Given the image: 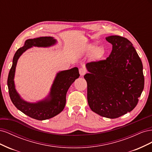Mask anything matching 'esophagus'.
Segmentation results:
<instances>
[{"label":"esophagus","instance_id":"esophagus-1","mask_svg":"<svg viewBox=\"0 0 152 152\" xmlns=\"http://www.w3.org/2000/svg\"><path fill=\"white\" fill-rule=\"evenodd\" d=\"M86 72H87V71H86V70L84 68H80L79 69V73H80V76L84 75L86 73Z\"/></svg>","mask_w":152,"mask_h":152}]
</instances>
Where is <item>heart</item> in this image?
<instances>
[{"label":"heart","mask_w":152,"mask_h":152,"mask_svg":"<svg viewBox=\"0 0 152 152\" xmlns=\"http://www.w3.org/2000/svg\"><path fill=\"white\" fill-rule=\"evenodd\" d=\"M104 54V50H103V49L101 48H98L95 50L94 52V55L96 58H100L102 57V56H103Z\"/></svg>","instance_id":"b5f03b06"}]
</instances>
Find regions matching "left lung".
<instances>
[{
	"label": "left lung",
	"instance_id": "8db88e82",
	"mask_svg": "<svg viewBox=\"0 0 152 152\" xmlns=\"http://www.w3.org/2000/svg\"><path fill=\"white\" fill-rule=\"evenodd\" d=\"M112 50L105 60L86 64L87 102L100 116L115 118L135 108L144 89L142 64L132 44L118 35L106 37Z\"/></svg>",
	"mask_w": 152,
	"mask_h": 152
}]
</instances>
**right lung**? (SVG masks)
<instances>
[{"label":"right lung","instance_id":"add662e5","mask_svg":"<svg viewBox=\"0 0 152 152\" xmlns=\"http://www.w3.org/2000/svg\"><path fill=\"white\" fill-rule=\"evenodd\" d=\"M57 42V40L53 37H42L25 40L23 46L18 49L15 54L9 73L7 86L12 103L21 112L36 120H47L63 111L65 107L66 95L69 87L80 76L79 68L74 67L58 72L46 97L36 102H29L23 99L16 89L15 77L17 63L26 50L33 47L50 48Z\"/></svg>","mask_w":152,"mask_h":152}]
</instances>
